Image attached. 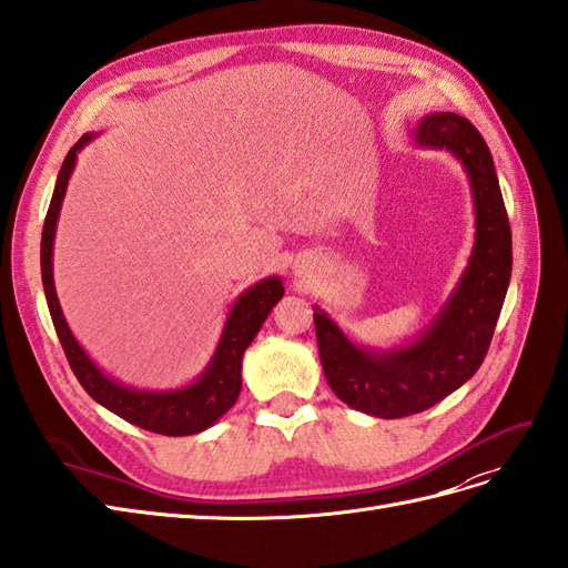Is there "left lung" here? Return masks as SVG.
Listing matches in <instances>:
<instances>
[{
    "mask_svg": "<svg viewBox=\"0 0 568 568\" xmlns=\"http://www.w3.org/2000/svg\"><path fill=\"white\" fill-rule=\"evenodd\" d=\"M425 149L454 153L468 172L475 244L458 287L417 341L394 351L355 345L316 307L314 326L326 382L343 403L374 417L423 413L454 394L483 365L511 281V225L494 160L477 129L456 112H434L415 129Z\"/></svg>",
    "mask_w": 568,
    "mask_h": 568,
    "instance_id": "8db88e82",
    "label": "left lung"
}]
</instances>
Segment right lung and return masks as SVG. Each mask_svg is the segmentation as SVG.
I'll return each mask as SVG.
<instances>
[{
    "label": "right lung",
    "mask_w": 568,
    "mask_h": 568,
    "mask_svg": "<svg viewBox=\"0 0 568 568\" xmlns=\"http://www.w3.org/2000/svg\"><path fill=\"white\" fill-rule=\"evenodd\" d=\"M89 141H93V134H83L74 145H71V151L64 158L40 240L42 287H45L52 324L64 347L69 367L74 369L79 384L95 403H100L110 413L120 415L126 423H132L141 429L165 436H186L209 429L232 408V405H235L242 390L244 351L252 345L261 324L266 322L271 310L283 297L285 287L278 275H273V278H266L256 283L254 287L244 290L235 300V304H232L221 343H217L209 367L203 369V374L194 384L174 390H143L110 379L108 374L95 367V362L85 355L83 347L77 343L74 333L69 331L52 281V244L57 217H60L62 199L67 194L71 172H74L79 151Z\"/></svg>",
    "instance_id": "obj_1"
}]
</instances>
